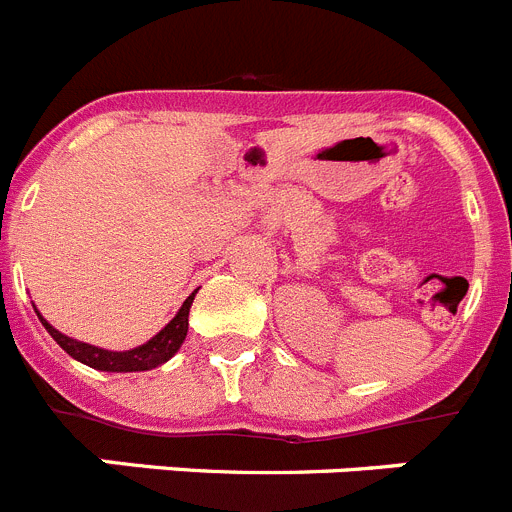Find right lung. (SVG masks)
Segmentation results:
<instances>
[{
	"label": "right lung",
	"mask_w": 512,
	"mask_h": 512,
	"mask_svg": "<svg viewBox=\"0 0 512 512\" xmlns=\"http://www.w3.org/2000/svg\"><path fill=\"white\" fill-rule=\"evenodd\" d=\"M192 300L194 295L187 297L184 305L179 307V312L174 315V320H171L166 328L158 330L151 341L143 343V346L138 348H130V351H107V348L89 346V343H81L76 341V338L63 336V333H58L38 310L35 312H38V318L40 323L45 325V330L53 336V341H56L66 354L74 356L76 361H81V364L99 369V372H148V369H156L158 364L169 361L171 356L182 348L184 338H187L189 307H192Z\"/></svg>",
	"instance_id": "right-lung-1"
}]
</instances>
